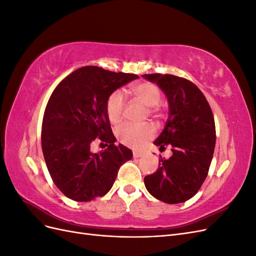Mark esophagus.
I'll return each mask as SVG.
<instances>
[{
    "instance_id": "1",
    "label": "esophagus",
    "mask_w": 256,
    "mask_h": 256,
    "mask_svg": "<svg viewBox=\"0 0 256 256\" xmlns=\"http://www.w3.org/2000/svg\"><path fill=\"white\" fill-rule=\"evenodd\" d=\"M142 156H143V152H136V150L134 152V158H140Z\"/></svg>"
}]
</instances>
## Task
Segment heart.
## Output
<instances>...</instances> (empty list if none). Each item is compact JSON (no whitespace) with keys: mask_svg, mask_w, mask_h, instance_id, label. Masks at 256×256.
<instances>
[{"mask_svg":"<svg viewBox=\"0 0 256 256\" xmlns=\"http://www.w3.org/2000/svg\"><path fill=\"white\" fill-rule=\"evenodd\" d=\"M130 92L134 96V98L148 108V112L150 114L156 113L158 111L159 104L161 102L162 95L161 90L156 84L150 82L138 83L130 90ZM125 109V100L120 92H114L108 97L106 102V113L108 120L112 124H118L124 114ZM154 131L152 127L148 125L136 126L131 124H125L116 129V136L118 141L130 147H141L147 141L150 140L154 136Z\"/></svg>","mask_w":256,"mask_h":256,"instance_id":"obj_1","label":"heart"}]
</instances>
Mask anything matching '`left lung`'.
Returning a JSON list of instances; mask_svg holds the SVG:
<instances>
[{"label":"left lung","instance_id":"8db88e82","mask_svg":"<svg viewBox=\"0 0 256 256\" xmlns=\"http://www.w3.org/2000/svg\"><path fill=\"white\" fill-rule=\"evenodd\" d=\"M157 83L168 102V118L154 144L172 147L168 159H159V168L144 177L150 194L168 204L184 203L196 194L206 180L216 145L214 115L194 83L173 74H143Z\"/></svg>","mask_w":256,"mask_h":256}]
</instances>
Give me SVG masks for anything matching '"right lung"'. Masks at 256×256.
<instances>
[{
    "instance_id": "right-lung-1",
    "label": "right lung",
    "mask_w": 256,
    "mask_h": 256,
    "mask_svg": "<svg viewBox=\"0 0 256 256\" xmlns=\"http://www.w3.org/2000/svg\"><path fill=\"white\" fill-rule=\"evenodd\" d=\"M138 76L84 66L62 80L46 106L42 147L46 164L60 191L76 202H88L110 191L118 172L132 152L115 145L106 99ZM98 137L108 148L90 152Z\"/></svg>"
}]
</instances>
